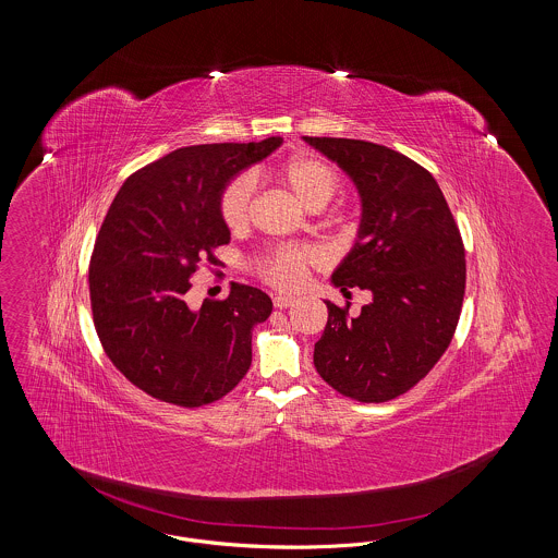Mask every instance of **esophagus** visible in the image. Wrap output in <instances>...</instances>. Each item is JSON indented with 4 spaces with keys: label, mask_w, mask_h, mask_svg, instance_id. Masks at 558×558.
<instances>
[{
    "label": "esophagus",
    "mask_w": 558,
    "mask_h": 558,
    "mask_svg": "<svg viewBox=\"0 0 558 558\" xmlns=\"http://www.w3.org/2000/svg\"><path fill=\"white\" fill-rule=\"evenodd\" d=\"M292 303H294V296H291V294H276L274 296V307L276 310H287V307H291Z\"/></svg>",
    "instance_id": "1"
}]
</instances>
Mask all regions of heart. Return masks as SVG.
I'll use <instances>...</instances> for the list:
<instances>
[{"label":"heart","mask_w":558,"mask_h":558,"mask_svg":"<svg viewBox=\"0 0 558 558\" xmlns=\"http://www.w3.org/2000/svg\"><path fill=\"white\" fill-rule=\"evenodd\" d=\"M278 180L282 186L289 187L292 196L307 209L319 211L339 190L337 173L324 160L301 155L287 160L278 169ZM257 194V178L253 173H240L219 196V215L223 223L240 232L251 223L253 207ZM318 262V255L312 248L301 246H278L267 251L259 259V274L269 284L280 289H292L303 282L310 266Z\"/></svg>","instance_id":"b5f03b06"}]
</instances>
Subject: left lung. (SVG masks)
<instances>
[{"mask_svg":"<svg viewBox=\"0 0 558 558\" xmlns=\"http://www.w3.org/2000/svg\"><path fill=\"white\" fill-rule=\"evenodd\" d=\"M357 187V239L332 284L372 292L355 318L324 301L314 349L319 376L364 403L396 399L439 362L458 326L466 264L460 230L435 178L396 150L364 140L303 137Z\"/></svg>","mask_w":558,"mask_h":558,"instance_id":"obj_1","label":"left lung"}]
</instances>
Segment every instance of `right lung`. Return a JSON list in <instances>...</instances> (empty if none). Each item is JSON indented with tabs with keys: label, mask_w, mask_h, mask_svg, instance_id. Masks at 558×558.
Returning <instances> with one entry per match:
<instances>
[{
	"label": "right lung",
	"mask_w": 558,
	"mask_h": 558,
	"mask_svg": "<svg viewBox=\"0 0 558 558\" xmlns=\"http://www.w3.org/2000/svg\"><path fill=\"white\" fill-rule=\"evenodd\" d=\"M282 137L178 148L125 180L89 262L94 326L110 362L150 398L198 408L230 393L251 366L266 292L232 284L228 299L186 303L190 276L230 242L219 196Z\"/></svg>",
	"instance_id": "right-lung-1"
}]
</instances>
